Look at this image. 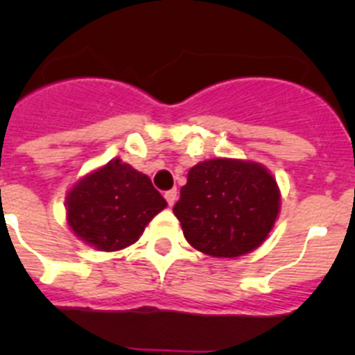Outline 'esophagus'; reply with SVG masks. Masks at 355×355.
<instances>
[{
  "mask_svg": "<svg viewBox=\"0 0 355 355\" xmlns=\"http://www.w3.org/2000/svg\"><path fill=\"white\" fill-rule=\"evenodd\" d=\"M165 199H167L168 206H174L175 200H178V190H175V188H172V190L165 192Z\"/></svg>",
  "mask_w": 355,
  "mask_h": 355,
  "instance_id": "34e87169",
  "label": "esophagus"
}]
</instances>
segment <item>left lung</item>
I'll return each instance as SVG.
<instances>
[{"label":"left lung","instance_id":"left-lung-1","mask_svg":"<svg viewBox=\"0 0 355 355\" xmlns=\"http://www.w3.org/2000/svg\"><path fill=\"white\" fill-rule=\"evenodd\" d=\"M174 215L187 241L211 258H240L258 249L281 211V190L258 162L213 158L188 171Z\"/></svg>","mask_w":355,"mask_h":355}]
</instances>
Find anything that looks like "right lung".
<instances>
[{"label": "right lung", "instance_id": "add662e5", "mask_svg": "<svg viewBox=\"0 0 355 355\" xmlns=\"http://www.w3.org/2000/svg\"><path fill=\"white\" fill-rule=\"evenodd\" d=\"M167 200L149 175L121 158L81 175L65 196V222L74 236L103 252H115L139 241Z\"/></svg>", "mask_w": 355, "mask_h": 355}]
</instances>
